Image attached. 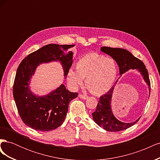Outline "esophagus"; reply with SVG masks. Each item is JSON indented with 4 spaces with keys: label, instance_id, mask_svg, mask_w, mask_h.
<instances>
[{
    "label": "esophagus",
    "instance_id": "obj_1",
    "mask_svg": "<svg viewBox=\"0 0 160 160\" xmlns=\"http://www.w3.org/2000/svg\"><path fill=\"white\" fill-rule=\"evenodd\" d=\"M79 97L80 98H82V99H88L89 97L88 96V95H83V94H79Z\"/></svg>",
    "mask_w": 160,
    "mask_h": 160
}]
</instances>
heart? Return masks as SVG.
I'll return each instance as SVG.
<instances>
[{"label":"heart","instance_id":"b5f03b06","mask_svg":"<svg viewBox=\"0 0 160 160\" xmlns=\"http://www.w3.org/2000/svg\"><path fill=\"white\" fill-rule=\"evenodd\" d=\"M76 70L71 69L67 79L73 87L83 83L86 79L87 88L94 94H103L111 89L118 76V67L112 57L92 52L77 61Z\"/></svg>","mask_w":160,"mask_h":160}]
</instances>
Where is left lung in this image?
<instances>
[{"instance_id":"8db88e82","label":"left lung","mask_w":160,"mask_h":160,"mask_svg":"<svg viewBox=\"0 0 160 160\" xmlns=\"http://www.w3.org/2000/svg\"><path fill=\"white\" fill-rule=\"evenodd\" d=\"M101 51L110 55L117 62L119 65L120 75H122L129 69H138L139 72H141L143 79L149 86L150 94L151 83L149 78L148 71L141 60L134 57L129 51L119 48L102 47L101 48ZM116 83L117 81L115 84ZM114 87L115 85L111 88L107 93L100 97L96 109L92 113L94 122L101 128H103L104 129L111 132H117L126 129L136 123L140 119L139 118L132 123H123L119 122L114 117L111 108V97H112Z\"/></svg>"}]
</instances>
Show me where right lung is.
Masks as SVG:
<instances>
[{
  "instance_id": "right-lung-1",
  "label": "right lung",
  "mask_w": 160,
  "mask_h": 160,
  "mask_svg": "<svg viewBox=\"0 0 160 160\" xmlns=\"http://www.w3.org/2000/svg\"><path fill=\"white\" fill-rule=\"evenodd\" d=\"M75 45H45L26 57L18 65L13 84V97L23 123L31 128L49 132L63 123L70 101L78 93L67 90L65 85L44 97L34 95L28 88V82L37 65L51 61H61L65 76L72 63V52L69 50Z\"/></svg>"
}]
</instances>
